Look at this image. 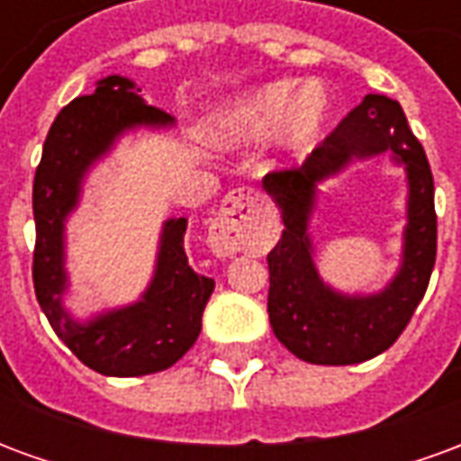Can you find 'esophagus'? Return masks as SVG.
I'll return each instance as SVG.
<instances>
[{
    "label": "esophagus",
    "instance_id": "1",
    "mask_svg": "<svg viewBox=\"0 0 461 461\" xmlns=\"http://www.w3.org/2000/svg\"><path fill=\"white\" fill-rule=\"evenodd\" d=\"M269 204L259 192L231 190L221 202L217 220L210 227V247L217 257H231L237 251L259 247L264 230L269 224Z\"/></svg>",
    "mask_w": 461,
    "mask_h": 461
}]
</instances>
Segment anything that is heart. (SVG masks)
Here are the masks:
<instances>
[{
	"instance_id": "b5f03b06",
	"label": "heart",
	"mask_w": 461,
	"mask_h": 461,
	"mask_svg": "<svg viewBox=\"0 0 461 461\" xmlns=\"http://www.w3.org/2000/svg\"><path fill=\"white\" fill-rule=\"evenodd\" d=\"M329 91L321 84L281 78L254 88L214 118L212 138L221 145L259 142L274 132L279 150L301 155L319 140L329 121Z\"/></svg>"
}]
</instances>
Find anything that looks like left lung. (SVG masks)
<instances>
[{
	"mask_svg": "<svg viewBox=\"0 0 461 461\" xmlns=\"http://www.w3.org/2000/svg\"><path fill=\"white\" fill-rule=\"evenodd\" d=\"M390 149L408 172V227L403 264L383 292L348 297L330 290L312 264L308 221L318 182L353 159ZM264 190L279 204L284 231L269 251V321L291 353L316 366H353L393 346L412 319L432 276L437 214L432 170L402 108L367 94L311 152L301 167L269 172Z\"/></svg>",
	"mask_w": 461,
	"mask_h": 461,
	"instance_id": "left-lung-1",
	"label": "left lung"
}]
</instances>
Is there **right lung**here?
<instances>
[{
    "instance_id": "obj_1",
    "label": "right lung",
    "mask_w": 461,
    "mask_h": 461,
    "mask_svg": "<svg viewBox=\"0 0 461 461\" xmlns=\"http://www.w3.org/2000/svg\"><path fill=\"white\" fill-rule=\"evenodd\" d=\"M131 78L108 76L91 95L61 108L46 135L34 177V291L51 329L74 356L101 375L135 377L175 366L200 336L202 311L214 279L192 269L185 254L187 220L162 224L160 251L150 286L140 301L98 313L86 323L64 309L66 217L76 210L88 167L101 160L122 132L138 125L167 128L172 115L148 105Z\"/></svg>"
}]
</instances>
